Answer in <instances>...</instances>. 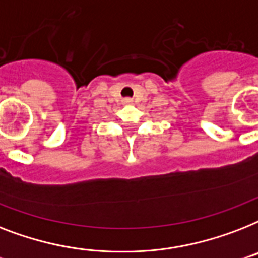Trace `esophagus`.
<instances>
[{
  "label": "esophagus",
  "instance_id": "1",
  "mask_svg": "<svg viewBox=\"0 0 258 258\" xmlns=\"http://www.w3.org/2000/svg\"><path fill=\"white\" fill-rule=\"evenodd\" d=\"M123 103H124V104H133V99H130V98H125V99H123Z\"/></svg>",
  "mask_w": 258,
  "mask_h": 258
}]
</instances>
